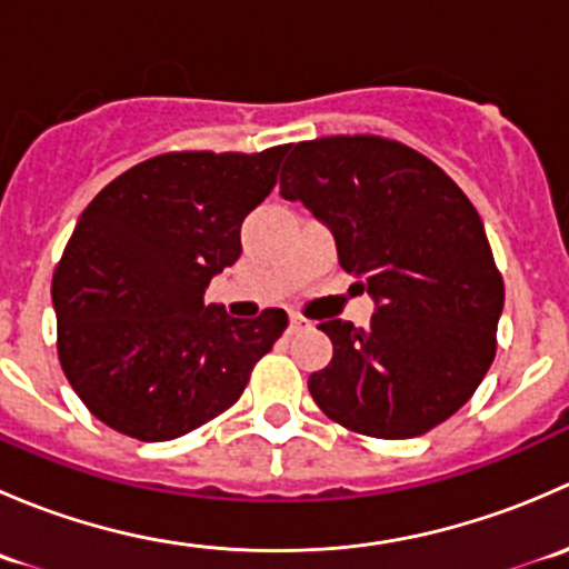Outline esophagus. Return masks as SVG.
<instances>
[{"label":"esophagus","mask_w":569,"mask_h":569,"mask_svg":"<svg viewBox=\"0 0 569 569\" xmlns=\"http://www.w3.org/2000/svg\"><path fill=\"white\" fill-rule=\"evenodd\" d=\"M311 327H313V321L306 319V317H300V313H291V317H289V330H291V332L311 330Z\"/></svg>","instance_id":"1"}]
</instances>
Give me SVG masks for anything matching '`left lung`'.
<instances>
[{
    "label": "left lung",
    "mask_w": 569,
    "mask_h": 569,
    "mask_svg": "<svg viewBox=\"0 0 569 569\" xmlns=\"http://www.w3.org/2000/svg\"><path fill=\"white\" fill-rule=\"evenodd\" d=\"M280 194L336 239L369 291L366 327L327 319L332 360L308 377L327 418L371 438H418L455 416L496 358L503 280L479 211L423 153L371 134L297 142Z\"/></svg>",
    "instance_id": "8db88e82"
}]
</instances>
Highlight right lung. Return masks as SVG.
I'll use <instances>...</instances> for the list:
<instances>
[{
    "label": "right lung",
    "mask_w": 569,
    "mask_h": 569,
    "mask_svg": "<svg viewBox=\"0 0 569 569\" xmlns=\"http://www.w3.org/2000/svg\"><path fill=\"white\" fill-rule=\"evenodd\" d=\"M286 153H162L82 211L51 280L57 352L114 432L159 443L203 427L283 336V308L233 319L203 295L242 256L244 217L272 192Z\"/></svg>",
    "instance_id": "add662e5"
}]
</instances>
